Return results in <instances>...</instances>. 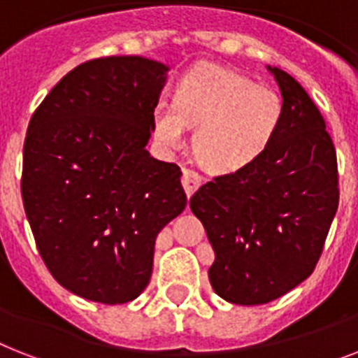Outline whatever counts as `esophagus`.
Here are the masks:
<instances>
[{"label":"esophagus","instance_id":"esophagus-1","mask_svg":"<svg viewBox=\"0 0 358 358\" xmlns=\"http://www.w3.org/2000/svg\"><path fill=\"white\" fill-rule=\"evenodd\" d=\"M200 184H202V176H200V173H196L194 169H184V174H182V185H184L187 196H191V194L199 189Z\"/></svg>","mask_w":358,"mask_h":358}]
</instances>
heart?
I'll use <instances>...</instances> for the list:
<instances>
[{"label": "heart", "mask_w": 358, "mask_h": 358, "mask_svg": "<svg viewBox=\"0 0 358 358\" xmlns=\"http://www.w3.org/2000/svg\"><path fill=\"white\" fill-rule=\"evenodd\" d=\"M154 132L167 147H182L189 127L194 152L217 173L239 171L268 149L283 119V99L270 86L220 66H200L176 86L174 101L154 106Z\"/></svg>", "instance_id": "heart-1"}]
</instances>
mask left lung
<instances>
[{
  "mask_svg": "<svg viewBox=\"0 0 358 358\" xmlns=\"http://www.w3.org/2000/svg\"><path fill=\"white\" fill-rule=\"evenodd\" d=\"M268 69L283 97L272 143L189 200L215 250L211 287L237 305L268 303L307 280L338 208L336 150L320 110L287 71Z\"/></svg>",
  "mask_w": 358,
  "mask_h": 358,
  "instance_id": "8db88e82",
  "label": "left lung"
}]
</instances>
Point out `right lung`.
Returning <instances> with one entry per match:
<instances>
[{
    "label": "right lung",
    "instance_id": "right-lung-1",
    "mask_svg": "<svg viewBox=\"0 0 358 358\" xmlns=\"http://www.w3.org/2000/svg\"><path fill=\"white\" fill-rule=\"evenodd\" d=\"M165 73L143 57L94 58L60 78L29 121L25 215L51 275L86 300L138 298L156 237L187 204L178 165L145 149Z\"/></svg>",
    "mask_w": 358,
    "mask_h": 358
}]
</instances>
